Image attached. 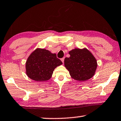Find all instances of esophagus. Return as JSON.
Returning <instances> with one entry per match:
<instances>
[{"label":"esophagus","mask_w":121,"mask_h":121,"mask_svg":"<svg viewBox=\"0 0 121 121\" xmlns=\"http://www.w3.org/2000/svg\"><path fill=\"white\" fill-rule=\"evenodd\" d=\"M64 60H65V57H62V59H61V60L63 63H64Z\"/></svg>","instance_id":"obj_1"}]
</instances>
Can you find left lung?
<instances>
[{"instance_id":"8db88e82","label":"left lung","mask_w":121,"mask_h":121,"mask_svg":"<svg viewBox=\"0 0 121 121\" xmlns=\"http://www.w3.org/2000/svg\"><path fill=\"white\" fill-rule=\"evenodd\" d=\"M69 57H66L64 65L69 71L71 78L84 82L95 75L97 68L96 59L87 48H75L68 52Z\"/></svg>"}]
</instances>
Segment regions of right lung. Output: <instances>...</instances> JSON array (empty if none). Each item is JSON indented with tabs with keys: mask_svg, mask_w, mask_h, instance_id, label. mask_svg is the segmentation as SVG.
I'll list each match as a JSON object with an SVG mask.
<instances>
[{
	"mask_svg": "<svg viewBox=\"0 0 121 121\" xmlns=\"http://www.w3.org/2000/svg\"><path fill=\"white\" fill-rule=\"evenodd\" d=\"M62 62L55 53L43 48L34 50L26 63V73L29 78L36 82H45L52 78L56 67Z\"/></svg>",
	"mask_w": 121,
	"mask_h": 121,
	"instance_id": "obj_1",
	"label": "right lung"
}]
</instances>
